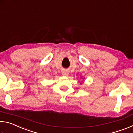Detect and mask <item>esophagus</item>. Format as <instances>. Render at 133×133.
I'll return each instance as SVG.
<instances>
[{
    "instance_id": "1",
    "label": "esophagus",
    "mask_w": 133,
    "mask_h": 133,
    "mask_svg": "<svg viewBox=\"0 0 133 133\" xmlns=\"http://www.w3.org/2000/svg\"><path fill=\"white\" fill-rule=\"evenodd\" d=\"M62 73V75L64 76H68V75H69V72L67 71V70H63Z\"/></svg>"
}]
</instances>
